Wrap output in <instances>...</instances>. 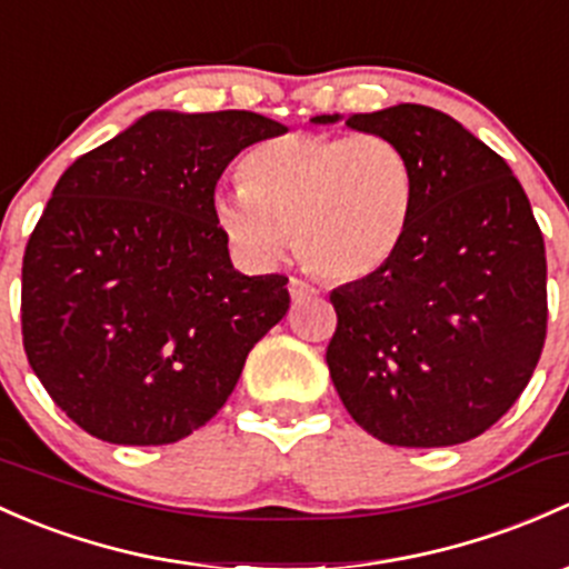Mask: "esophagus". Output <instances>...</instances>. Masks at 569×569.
Segmentation results:
<instances>
[{
  "label": "esophagus",
  "mask_w": 569,
  "mask_h": 569,
  "mask_svg": "<svg viewBox=\"0 0 569 569\" xmlns=\"http://www.w3.org/2000/svg\"><path fill=\"white\" fill-rule=\"evenodd\" d=\"M289 295H291V300H295V302H305V300H313L319 291H316L310 283H305V280H300V278H291L289 280Z\"/></svg>",
  "instance_id": "1"
}]
</instances>
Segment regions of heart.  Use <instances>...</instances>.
<instances>
[{"instance_id":"heart-1","label":"heart","mask_w":569,"mask_h":569,"mask_svg":"<svg viewBox=\"0 0 569 569\" xmlns=\"http://www.w3.org/2000/svg\"><path fill=\"white\" fill-rule=\"evenodd\" d=\"M214 223L250 264L297 256L338 283L370 278L398 253L415 212V169L381 133H291L250 149L242 188L218 190Z\"/></svg>"}]
</instances>
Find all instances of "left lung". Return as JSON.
<instances>
[{
	"label": "left lung",
	"mask_w": 569,
	"mask_h": 569,
	"mask_svg": "<svg viewBox=\"0 0 569 569\" xmlns=\"http://www.w3.org/2000/svg\"><path fill=\"white\" fill-rule=\"evenodd\" d=\"M310 122L387 136L415 169L398 253L330 295L335 390L385 445L475 439L516 403L546 343V242L521 182L488 143L428 106Z\"/></svg>",
	"instance_id": "obj_1"
}]
</instances>
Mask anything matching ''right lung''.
Masks as SVG:
<instances>
[{
  "mask_svg": "<svg viewBox=\"0 0 569 569\" xmlns=\"http://www.w3.org/2000/svg\"><path fill=\"white\" fill-rule=\"evenodd\" d=\"M286 124L149 111L53 188L21 269L27 360L53 403L111 445H171L234 392L289 310V278L242 274L214 223L226 166Z\"/></svg>",
  "mask_w": 569,
  "mask_h": 569,
  "instance_id": "obj_1",
  "label": "right lung"
}]
</instances>
